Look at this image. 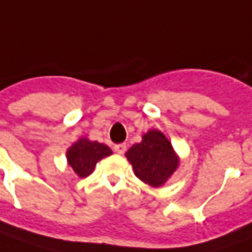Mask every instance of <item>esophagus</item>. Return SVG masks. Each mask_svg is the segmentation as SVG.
I'll return each mask as SVG.
<instances>
[{
	"instance_id": "obj_1",
	"label": "esophagus",
	"mask_w": 252,
	"mask_h": 252,
	"mask_svg": "<svg viewBox=\"0 0 252 252\" xmlns=\"http://www.w3.org/2000/svg\"><path fill=\"white\" fill-rule=\"evenodd\" d=\"M126 151V144H117L115 145V152L117 155H123Z\"/></svg>"
}]
</instances>
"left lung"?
Wrapping results in <instances>:
<instances>
[{"mask_svg": "<svg viewBox=\"0 0 252 252\" xmlns=\"http://www.w3.org/2000/svg\"><path fill=\"white\" fill-rule=\"evenodd\" d=\"M135 175L151 187L163 186L179 167V156L163 132L151 129L126 151Z\"/></svg>", "mask_w": 252, "mask_h": 252, "instance_id": "1", "label": "left lung"}]
</instances>
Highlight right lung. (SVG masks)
I'll return each instance as SVG.
<instances>
[{"mask_svg": "<svg viewBox=\"0 0 252 252\" xmlns=\"http://www.w3.org/2000/svg\"><path fill=\"white\" fill-rule=\"evenodd\" d=\"M112 155L111 148L98 141H91L81 137L66 151L68 164L80 178H87L93 172L98 160Z\"/></svg>", "mask_w": 252, "mask_h": 252, "instance_id": "1", "label": "right lung"}]
</instances>
